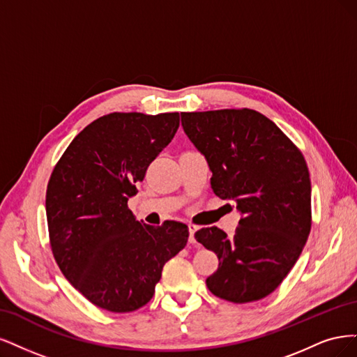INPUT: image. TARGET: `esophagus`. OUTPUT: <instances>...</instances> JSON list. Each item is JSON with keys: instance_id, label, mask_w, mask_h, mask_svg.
<instances>
[{"instance_id": "esophagus-1", "label": "esophagus", "mask_w": 357, "mask_h": 357, "mask_svg": "<svg viewBox=\"0 0 357 357\" xmlns=\"http://www.w3.org/2000/svg\"><path fill=\"white\" fill-rule=\"evenodd\" d=\"M188 229H190V237H188V241L190 243H197V240H195V231H197V227L195 225H192V224H190L188 225Z\"/></svg>"}]
</instances>
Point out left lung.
<instances>
[{
  "mask_svg": "<svg viewBox=\"0 0 357 357\" xmlns=\"http://www.w3.org/2000/svg\"><path fill=\"white\" fill-rule=\"evenodd\" d=\"M181 121L208 160L213 192L236 202L241 213L231 238L218 227L195 233L220 259L206 284L236 304L262 300L292 270L312 228V182L304 155L254 109L181 112Z\"/></svg>",
  "mask_w": 357,
  "mask_h": 357,
  "instance_id": "1",
  "label": "left lung"
}]
</instances>
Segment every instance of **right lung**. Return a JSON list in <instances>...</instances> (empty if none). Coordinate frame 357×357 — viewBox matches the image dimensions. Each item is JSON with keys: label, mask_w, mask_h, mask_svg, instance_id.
<instances>
[{"label": "right lung", "mask_w": 357, "mask_h": 357, "mask_svg": "<svg viewBox=\"0 0 357 357\" xmlns=\"http://www.w3.org/2000/svg\"><path fill=\"white\" fill-rule=\"evenodd\" d=\"M178 128V112L108 114L74 137L52 172L45 212L53 257L96 307L129 313L145 305L165 264L187 245L185 224L153 227L128 208Z\"/></svg>", "instance_id": "1"}]
</instances>
